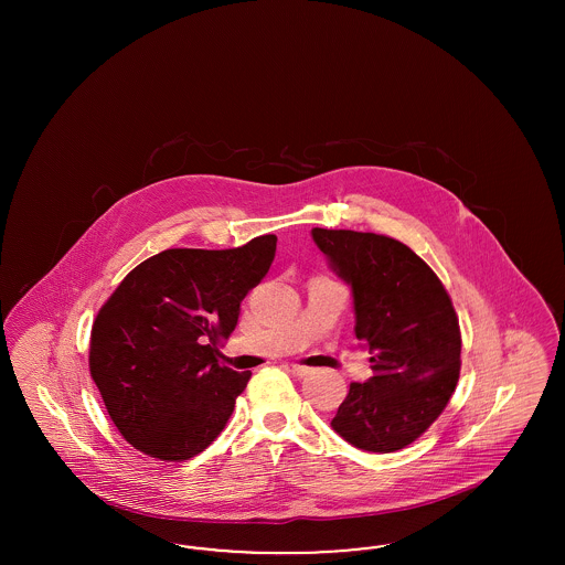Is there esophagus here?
Returning a JSON list of instances; mask_svg holds the SVG:
<instances>
[{
	"mask_svg": "<svg viewBox=\"0 0 565 565\" xmlns=\"http://www.w3.org/2000/svg\"><path fill=\"white\" fill-rule=\"evenodd\" d=\"M290 369H292V375L296 376H307L313 373V369H309V366H300V364H292Z\"/></svg>",
	"mask_w": 565,
	"mask_h": 565,
	"instance_id": "34e87169",
	"label": "esophagus"
}]
</instances>
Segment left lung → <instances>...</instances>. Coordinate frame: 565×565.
Instances as JSON below:
<instances>
[{"mask_svg": "<svg viewBox=\"0 0 565 565\" xmlns=\"http://www.w3.org/2000/svg\"><path fill=\"white\" fill-rule=\"evenodd\" d=\"M311 237L351 288L355 337L373 364L366 383H351L330 426L362 451L404 449L456 392L461 334L454 302L404 243L332 228H313Z\"/></svg>", "mask_w": 565, "mask_h": 565, "instance_id": "left-lung-1", "label": "left lung"}]
</instances>
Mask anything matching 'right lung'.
<instances>
[{
	"instance_id": "right-lung-1",
	"label": "right lung",
	"mask_w": 565,
	"mask_h": 565,
	"mask_svg": "<svg viewBox=\"0 0 565 565\" xmlns=\"http://www.w3.org/2000/svg\"><path fill=\"white\" fill-rule=\"evenodd\" d=\"M277 237L233 249L175 247L137 265L99 309L88 369L114 426L162 461L214 443L252 373L220 364V339L275 258Z\"/></svg>"
}]
</instances>
